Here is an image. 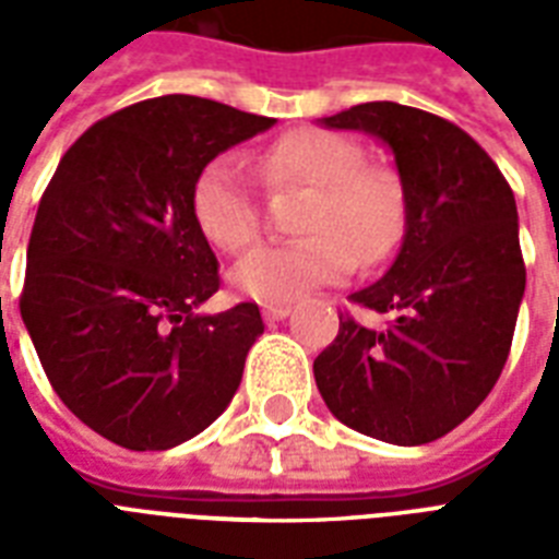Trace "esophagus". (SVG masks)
<instances>
[{"mask_svg": "<svg viewBox=\"0 0 559 559\" xmlns=\"http://www.w3.org/2000/svg\"><path fill=\"white\" fill-rule=\"evenodd\" d=\"M293 313V307L289 305H263V319L266 322H278V319H287Z\"/></svg>", "mask_w": 559, "mask_h": 559, "instance_id": "esophagus-1", "label": "esophagus"}]
</instances>
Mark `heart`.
Returning <instances> with one entry per match:
<instances>
[{"label": "heart", "mask_w": 559, "mask_h": 559, "mask_svg": "<svg viewBox=\"0 0 559 559\" xmlns=\"http://www.w3.org/2000/svg\"><path fill=\"white\" fill-rule=\"evenodd\" d=\"M266 188H305L296 243L258 246L231 272L243 296L287 305L319 287L348 278L357 258L377 263L403 235L406 200L389 168L368 165L350 135L301 127L289 130L254 159ZM191 214L211 246L243 252L261 235V205L235 156H217L191 186Z\"/></svg>", "instance_id": "b5f03b06"}]
</instances>
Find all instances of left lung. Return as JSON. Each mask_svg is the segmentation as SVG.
I'll list each match as a JSON object with an SVG mask.
<instances>
[{
	"label": "left lung",
	"mask_w": 559,
	"mask_h": 559,
	"mask_svg": "<svg viewBox=\"0 0 559 559\" xmlns=\"http://www.w3.org/2000/svg\"><path fill=\"white\" fill-rule=\"evenodd\" d=\"M324 127L389 144L406 235L391 270L348 298L391 319L366 328L340 313L316 385L357 432L397 447L438 441L481 406L511 354L525 293L516 200L485 147L441 116L371 100Z\"/></svg>",
	"instance_id": "1"
}]
</instances>
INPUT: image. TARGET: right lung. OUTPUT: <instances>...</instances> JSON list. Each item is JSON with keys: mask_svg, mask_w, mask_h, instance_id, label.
Wrapping results in <instances>:
<instances>
[{"mask_svg": "<svg viewBox=\"0 0 559 559\" xmlns=\"http://www.w3.org/2000/svg\"><path fill=\"white\" fill-rule=\"evenodd\" d=\"M272 124L197 95L139 100L95 121L39 200L22 322L57 397L124 450L188 441L240 385L263 319L252 301L193 313L219 289V263L191 186Z\"/></svg>", "mask_w": 559, "mask_h": 559, "instance_id": "add662e5", "label": "right lung"}]
</instances>
